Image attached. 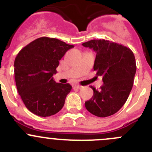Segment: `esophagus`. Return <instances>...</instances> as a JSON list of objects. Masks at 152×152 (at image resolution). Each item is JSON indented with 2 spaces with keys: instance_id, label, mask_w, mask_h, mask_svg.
<instances>
[{
  "instance_id": "34e87169",
  "label": "esophagus",
  "mask_w": 152,
  "mask_h": 152,
  "mask_svg": "<svg viewBox=\"0 0 152 152\" xmlns=\"http://www.w3.org/2000/svg\"><path fill=\"white\" fill-rule=\"evenodd\" d=\"M73 88L79 90V89H81V88H82V85H75L74 86H73Z\"/></svg>"
}]
</instances>
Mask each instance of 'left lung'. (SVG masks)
<instances>
[{"mask_svg":"<svg viewBox=\"0 0 152 152\" xmlns=\"http://www.w3.org/2000/svg\"><path fill=\"white\" fill-rule=\"evenodd\" d=\"M96 53L94 70L102 76L100 90L91 86L94 94L85 102L87 110L99 117L117 113L126 103L132 89L136 73L135 57L130 48L104 39L82 44Z\"/></svg>","mask_w":152,"mask_h":152,"instance_id":"8db88e82","label":"left lung"}]
</instances>
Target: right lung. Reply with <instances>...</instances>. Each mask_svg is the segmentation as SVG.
<instances>
[{"label": "right lung", "instance_id": "add662e5", "mask_svg": "<svg viewBox=\"0 0 152 152\" xmlns=\"http://www.w3.org/2000/svg\"><path fill=\"white\" fill-rule=\"evenodd\" d=\"M74 48L57 39L42 37L18 53L14 62L18 92L26 108L40 117H50L63 107L72 86L56 83L53 74L59 60Z\"/></svg>", "mask_w": 152, "mask_h": 152}]
</instances>
